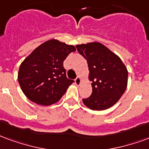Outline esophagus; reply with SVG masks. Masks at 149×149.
I'll use <instances>...</instances> for the list:
<instances>
[{
	"mask_svg": "<svg viewBox=\"0 0 149 149\" xmlns=\"http://www.w3.org/2000/svg\"><path fill=\"white\" fill-rule=\"evenodd\" d=\"M74 82H75V84L77 86H79L80 85V83H81V78L78 76L75 79H74Z\"/></svg>",
	"mask_w": 149,
	"mask_h": 149,
	"instance_id": "34e87169",
	"label": "esophagus"
}]
</instances>
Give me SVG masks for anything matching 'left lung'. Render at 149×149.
<instances>
[{
  "mask_svg": "<svg viewBox=\"0 0 149 149\" xmlns=\"http://www.w3.org/2000/svg\"><path fill=\"white\" fill-rule=\"evenodd\" d=\"M76 48L86 59L92 82V94L82 102L94 110L108 109L126 90L128 70L118 55L97 42L79 44Z\"/></svg>",
  "mask_w": 149,
  "mask_h": 149,
  "instance_id": "1",
  "label": "left lung"
}]
</instances>
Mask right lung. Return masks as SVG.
<instances>
[{
    "mask_svg": "<svg viewBox=\"0 0 149 149\" xmlns=\"http://www.w3.org/2000/svg\"><path fill=\"white\" fill-rule=\"evenodd\" d=\"M73 52V45L51 40L31 52L18 72V82L26 97L41 106L57 102L74 82L67 79L63 67V61Z\"/></svg>",
    "mask_w": 149,
    "mask_h": 149,
    "instance_id": "right-lung-1",
    "label": "right lung"
}]
</instances>
